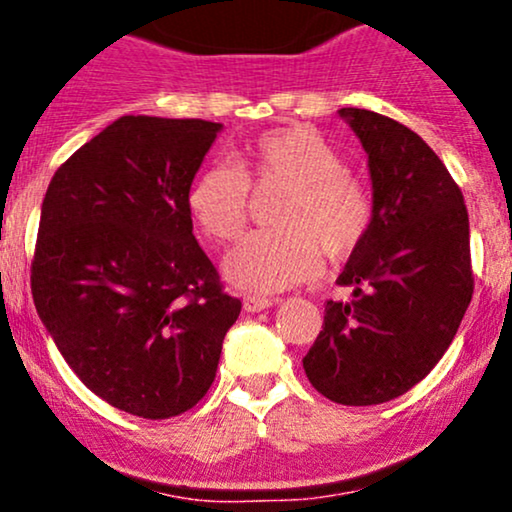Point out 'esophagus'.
Instances as JSON below:
<instances>
[{"mask_svg": "<svg viewBox=\"0 0 512 512\" xmlns=\"http://www.w3.org/2000/svg\"><path fill=\"white\" fill-rule=\"evenodd\" d=\"M274 301L272 298H264V296H252V293H248V296H243V308L248 310V313H260V310H267L272 308Z\"/></svg>", "mask_w": 512, "mask_h": 512, "instance_id": "1", "label": "esophagus"}]
</instances>
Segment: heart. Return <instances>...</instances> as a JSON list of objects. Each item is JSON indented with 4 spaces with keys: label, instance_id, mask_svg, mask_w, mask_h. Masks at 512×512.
<instances>
[{
    "label": "heart",
    "instance_id": "obj_1",
    "mask_svg": "<svg viewBox=\"0 0 512 512\" xmlns=\"http://www.w3.org/2000/svg\"><path fill=\"white\" fill-rule=\"evenodd\" d=\"M250 187H286L276 231L252 233L223 260L231 284L276 293L320 272L322 252L344 260L375 221L373 192L346 170L344 156L310 127H281L255 137L233 166L204 168L187 190V209L216 243H231L248 223Z\"/></svg>",
    "mask_w": 512,
    "mask_h": 512
}]
</instances>
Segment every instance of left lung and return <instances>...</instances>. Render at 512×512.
Segmentation results:
<instances>
[{"instance_id": "1", "label": "left lung", "mask_w": 512, "mask_h": 512, "mask_svg": "<svg viewBox=\"0 0 512 512\" xmlns=\"http://www.w3.org/2000/svg\"><path fill=\"white\" fill-rule=\"evenodd\" d=\"M368 154L375 221L327 301L322 332L303 358L320 395L346 407L390 402L443 358L474 293L469 216L443 161L409 127L342 108Z\"/></svg>"}]
</instances>
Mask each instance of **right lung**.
<instances>
[{
  "label": "right lung",
  "instance_id": "right-lung-1",
  "mask_svg": "<svg viewBox=\"0 0 512 512\" xmlns=\"http://www.w3.org/2000/svg\"><path fill=\"white\" fill-rule=\"evenodd\" d=\"M219 129L120 117L57 168L40 209L35 310L81 383L142 419L207 395L240 315L187 209Z\"/></svg>",
  "mask_w": 512,
  "mask_h": 512
}]
</instances>
